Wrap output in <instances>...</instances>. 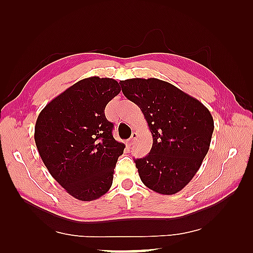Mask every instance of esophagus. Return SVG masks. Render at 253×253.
Returning <instances> with one entry per match:
<instances>
[{
  "mask_svg": "<svg viewBox=\"0 0 253 253\" xmlns=\"http://www.w3.org/2000/svg\"><path fill=\"white\" fill-rule=\"evenodd\" d=\"M137 137H138V135H137V132H132V135H131V137L128 139V141H127V146L128 147H131L133 143H135V141H136V139H137Z\"/></svg>",
  "mask_w": 253,
  "mask_h": 253,
  "instance_id": "1",
  "label": "esophagus"
}]
</instances>
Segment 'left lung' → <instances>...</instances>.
I'll list each match as a JSON object with an SVG mask.
<instances>
[{
	"mask_svg": "<svg viewBox=\"0 0 253 253\" xmlns=\"http://www.w3.org/2000/svg\"><path fill=\"white\" fill-rule=\"evenodd\" d=\"M124 95L140 107L153 137L147 157L135 160L140 179L161 195L180 191L209 151L214 122L200 101L157 78L121 80Z\"/></svg>",
	"mask_w": 253,
	"mask_h": 253,
	"instance_id": "obj_1",
	"label": "left lung"
}]
</instances>
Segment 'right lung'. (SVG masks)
<instances>
[{"label":"right lung","instance_id":"right-lung-1","mask_svg":"<svg viewBox=\"0 0 253 253\" xmlns=\"http://www.w3.org/2000/svg\"><path fill=\"white\" fill-rule=\"evenodd\" d=\"M121 92L112 78L89 77L53 99L38 116L35 141L53 178L69 195L92 201L109 191L125 144L112 135L106 104Z\"/></svg>","mask_w":253,"mask_h":253}]
</instances>
